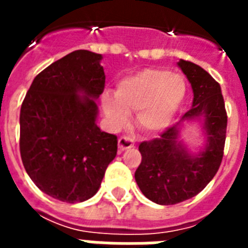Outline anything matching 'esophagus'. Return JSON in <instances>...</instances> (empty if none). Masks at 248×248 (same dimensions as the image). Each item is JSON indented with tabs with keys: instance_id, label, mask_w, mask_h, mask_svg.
I'll return each mask as SVG.
<instances>
[{
	"instance_id": "34e87169",
	"label": "esophagus",
	"mask_w": 248,
	"mask_h": 248,
	"mask_svg": "<svg viewBox=\"0 0 248 248\" xmlns=\"http://www.w3.org/2000/svg\"><path fill=\"white\" fill-rule=\"evenodd\" d=\"M135 145L134 143V140L131 138H128V136H121L120 139H118V149L120 151H126V149H130Z\"/></svg>"
}]
</instances>
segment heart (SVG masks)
<instances>
[{"mask_svg":"<svg viewBox=\"0 0 248 248\" xmlns=\"http://www.w3.org/2000/svg\"><path fill=\"white\" fill-rule=\"evenodd\" d=\"M185 93L186 82L183 76L152 68L121 81L116 95L105 93L101 105L116 127L127 122L128 113L136 112L138 126L155 134L171 124Z\"/></svg>","mask_w":248,"mask_h":248,"instance_id":"b5f03b06","label":"heart"}]
</instances>
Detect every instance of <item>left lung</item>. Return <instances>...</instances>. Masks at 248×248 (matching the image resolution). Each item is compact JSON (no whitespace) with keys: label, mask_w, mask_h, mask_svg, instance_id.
I'll use <instances>...</instances> for the list:
<instances>
[{"label":"left lung","mask_w":248,"mask_h":248,"mask_svg":"<svg viewBox=\"0 0 248 248\" xmlns=\"http://www.w3.org/2000/svg\"><path fill=\"white\" fill-rule=\"evenodd\" d=\"M177 64L194 93L193 107L180 122L203 117L207 147L198 155H189L177 141V124L155 139L140 143L141 163L135 180L148 200L165 206L180 203L203 190L221 165L227 138L228 116L219 83L192 62L180 60Z\"/></svg>","instance_id":"1"}]
</instances>
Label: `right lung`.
I'll list each match as a JSON object with an SVG mask.
<instances>
[{
  "instance_id": "right-lung-1",
  "label": "right lung",
  "mask_w": 248,
  "mask_h": 248,
  "mask_svg": "<svg viewBox=\"0 0 248 248\" xmlns=\"http://www.w3.org/2000/svg\"><path fill=\"white\" fill-rule=\"evenodd\" d=\"M101 55L77 50L36 76L20 109V155L32 181L55 200L83 202L97 192L117 155V136L96 124L104 91ZM78 92H83L79 97Z\"/></svg>"
}]
</instances>
